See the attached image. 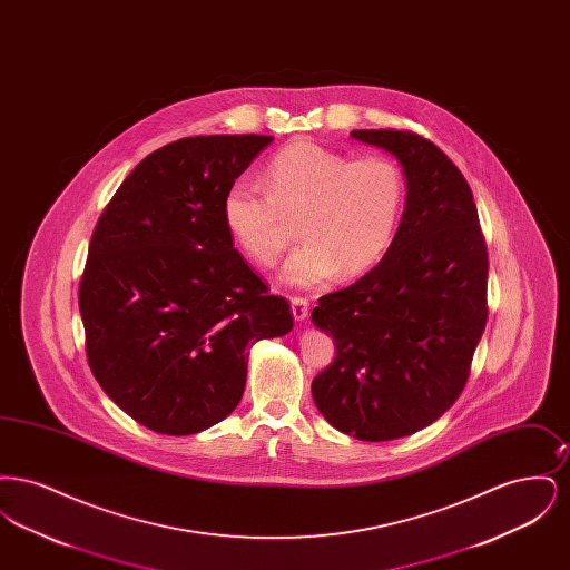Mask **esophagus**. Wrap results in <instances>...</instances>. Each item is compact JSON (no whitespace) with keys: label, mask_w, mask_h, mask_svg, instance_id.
I'll return each mask as SVG.
<instances>
[{"label":"esophagus","mask_w":570,"mask_h":570,"mask_svg":"<svg viewBox=\"0 0 570 570\" xmlns=\"http://www.w3.org/2000/svg\"><path fill=\"white\" fill-rule=\"evenodd\" d=\"M291 307H293V316L295 321H305L307 312H309V301L303 297H291Z\"/></svg>","instance_id":"obj_1"}]
</instances>
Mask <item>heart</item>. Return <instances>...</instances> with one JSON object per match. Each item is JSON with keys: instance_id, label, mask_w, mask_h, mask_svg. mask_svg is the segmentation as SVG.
I'll return each mask as SVG.
<instances>
[{"instance_id": "b5f03b06", "label": "heart", "mask_w": 570, "mask_h": 570, "mask_svg": "<svg viewBox=\"0 0 570 570\" xmlns=\"http://www.w3.org/2000/svg\"><path fill=\"white\" fill-rule=\"evenodd\" d=\"M265 190L233 181L222 219L252 263L272 267L295 235L303 242L284 265L293 286H314L342 269L376 267L397 237L406 212L404 166L386 154L353 158L312 140L279 149L263 170Z\"/></svg>"}]
</instances>
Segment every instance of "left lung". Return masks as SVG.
Listing matches in <instances>:
<instances>
[{"label":"left lung","instance_id":"left-lung-1","mask_svg":"<svg viewBox=\"0 0 570 570\" xmlns=\"http://www.w3.org/2000/svg\"><path fill=\"white\" fill-rule=\"evenodd\" d=\"M351 136L402 163L406 212L379 265L312 309L335 342L312 395L335 430L380 442L432 425L458 402L488 323V244L468 181L430 138Z\"/></svg>","mask_w":570,"mask_h":570}]
</instances>
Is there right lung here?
Masks as SVG:
<instances>
[{
    "mask_svg": "<svg viewBox=\"0 0 570 570\" xmlns=\"http://www.w3.org/2000/svg\"><path fill=\"white\" fill-rule=\"evenodd\" d=\"M273 136L179 138L124 179L79 284L85 353L110 400L168 435L203 432L244 395L249 346L293 328L222 219L226 188Z\"/></svg>",
    "mask_w": 570,
    "mask_h": 570,
    "instance_id": "obj_1",
    "label": "right lung"
}]
</instances>
